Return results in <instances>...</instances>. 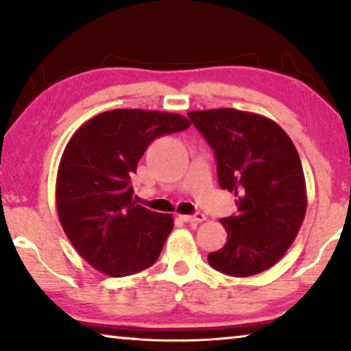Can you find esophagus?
<instances>
[{"mask_svg":"<svg viewBox=\"0 0 351 351\" xmlns=\"http://www.w3.org/2000/svg\"><path fill=\"white\" fill-rule=\"evenodd\" d=\"M180 219L184 220V222H186V223H199V222H203L206 217H204V214L196 213L193 215H180Z\"/></svg>","mask_w":351,"mask_h":351,"instance_id":"obj_1","label":"esophagus"}]
</instances>
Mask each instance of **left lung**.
I'll use <instances>...</instances> for the list:
<instances>
[{"instance_id": "obj_1", "label": "left lung", "mask_w": 351, "mask_h": 351, "mask_svg": "<svg viewBox=\"0 0 351 351\" xmlns=\"http://www.w3.org/2000/svg\"><path fill=\"white\" fill-rule=\"evenodd\" d=\"M189 117L214 150L219 185L238 198V213L220 219L227 243L209 254V265L230 276L268 270L291 247L305 217V177L294 143L257 113L215 108Z\"/></svg>"}]
</instances>
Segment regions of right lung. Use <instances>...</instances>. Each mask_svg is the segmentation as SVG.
Instances as JSON below:
<instances>
[{
    "label": "right lung",
    "instance_id": "obj_1",
    "mask_svg": "<svg viewBox=\"0 0 351 351\" xmlns=\"http://www.w3.org/2000/svg\"><path fill=\"white\" fill-rule=\"evenodd\" d=\"M190 124L182 114L121 108L90 118L71 136L57 171V214L95 270L121 278L160 257L174 219L137 204L131 176L155 138Z\"/></svg>",
    "mask_w": 351,
    "mask_h": 351
}]
</instances>
